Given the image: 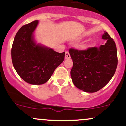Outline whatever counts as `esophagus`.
I'll return each instance as SVG.
<instances>
[{
	"label": "esophagus",
	"mask_w": 126,
	"mask_h": 126,
	"mask_svg": "<svg viewBox=\"0 0 126 126\" xmlns=\"http://www.w3.org/2000/svg\"><path fill=\"white\" fill-rule=\"evenodd\" d=\"M71 58V56L69 53L68 52H66L65 53V58L66 59H69V58Z\"/></svg>",
	"instance_id": "obj_1"
}]
</instances>
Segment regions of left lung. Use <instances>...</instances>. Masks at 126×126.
Instances as JSON below:
<instances>
[{
	"mask_svg": "<svg viewBox=\"0 0 126 126\" xmlns=\"http://www.w3.org/2000/svg\"><path fill=\"white\" fill-rule=\"evenodd\" d=\"M104 45L87 50H69L73 62L71 76L77 88L94 93L105 87L114 76L118 65L117 49L114 40L105 32Z\"/></svg>",
	"mask_w": 126,
	"mask_h": 126,
	"instance_id": "obj_1",
	"label": "left lung"
}]
</instances>
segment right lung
Segmentation results:
<instances>
[{
    "instance_id": "right-lung-1",
    "label": "right lung",
    "mask_w": 126,
    "mask_h": 126,
    "mask_svg": "<svg viewBox=\"0 0 126 126\" xmlns=\"http://www.w3.org/2000/svg\"><path fill=\"white\" fill-rule=\"evenodd\" d=\"M39 23L24 25L16 33L12 47L13 65L19 76L32 85H42L50 79L64 59L65 52L58 53L36 43L33 33Z\"/></svg>"
}]
</instances>
